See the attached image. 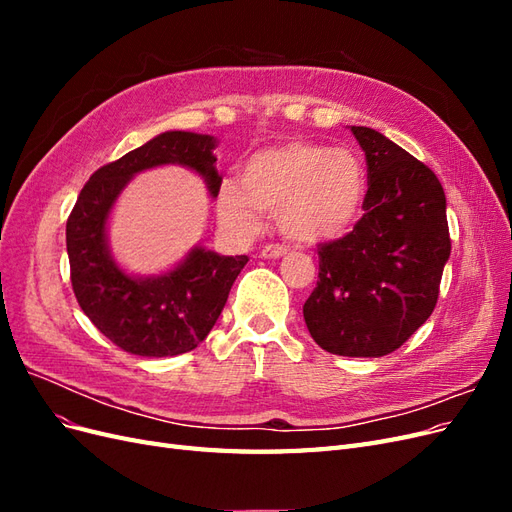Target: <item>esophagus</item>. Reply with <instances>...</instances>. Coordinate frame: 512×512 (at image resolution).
Returning a JSON list of instances; mask_svg holds the SVG:
<instances>
[{"instance_id": "obj_1", "label": "esophagus", "mask_w": 512, "mask_h": 512, "mask_svg": "<svg viewBox=\"0 0 512 512\" xmlns=\"http://www.w3.org/2000/svg\"><path fill=\"white\" fill-rule=\"evenodd\" d=\"M286 252L288 250H286V247H282V245H267V247H262L260 256L262 258H282Z\"/></svg>"}]
</instances>
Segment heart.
<instances>
[{"label":"heart","instance_id":"obj_1","mask_svg":"<svg viewBox=\"0 0 512 512\" xmlns=\"http://www.w3.org/2000/svg\"><path fill=\"white\" fill-rule=\"evenodd\" d=\"M367 175L356 153L292 141L247 160L241 185L222 183L220 222L241 237L256 235L262 213H277L286 237L316 243L335 239L356 222L365 203Z\"/></svg>","mask_w":512,"mask_h":512}]
</instances>
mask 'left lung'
Here are the masks:
<instances>
[{"label":"left lung","instance_id":"8db88e82","mask_svg":"<svg viewBox=\"0 0 512 512\" xmlns=\"http://www.w3.org/2000/svg\"><path fill=\"white\" fill-rule=\"evenodd\" d=\"M367 160L363 218L318 245V284L303 305L314 342L339 356H384L438 303L451 237L433 170L384 134L350 128Z\"/></svg>","mask_w":512,"mask_h":512}]
</instances>
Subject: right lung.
<instances>
[{
	"mask_svg": "<svg viewBox=\"0 0 512 512\" xmlns=\"http://www.w3.org/2000/svg\"><path fill=\"white\" fill-rule=\"evenodd\" d=\"M215 138L164 132L89 177L66 224L70 280L85 316L115 346L138 356H177L194 350L213 329L247 256H220L194 247L179 267L153 277L121 271L108 252L106 220L117 196L141 170L181 164L220 192Z\"/></svg>",
	"mask_w": 512,
	"mask_h": 512,
	"instance_id": "obj_1",
	"label": "right lung"
}]
</instances>
